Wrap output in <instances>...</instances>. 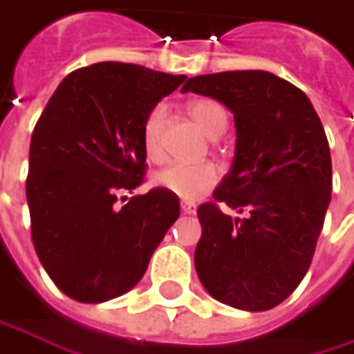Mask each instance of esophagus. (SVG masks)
Instances as JSON below:
<instances>
[{
    "mask_svg": "<svg viewBox=\"0 0 354 354\" xmlns=\"http://www.w3.org/2000/svg\"><path fill=\"white\" fill-rule=\"evenodd\" d=\"M180 209H182L184 214H194V212H196V205L190 203V201H182V203H180Z\"/></svg>",
    "mask_w": 354,
    "mask_h": 354,
    "instance_id": "obj_1",
    "label": "esophagus"
}]
</instances>
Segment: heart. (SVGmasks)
<instances>
[{"label": "heart", "mask_w": 354, "mask_h": 354, "mask_svg": "<svg viewBox=\"0 0 354 354\" xmlns=\"http://www.w3.org/2000/svg\"><path fill=\"white\" fill-rule=\"evenodd\" d=\"M190 117L196 121V125L210 136L216 138L227 129V111L223 105H218L212 99H196L188 105ZM164 117L166 111L162 105L153 107L147 113L142 131L145 156L151 162H160L164 158V144H162V131H164ZM221 172L218 166L212 162H198V164H182L174 162L162 168L156 174V184L172 194H176L184 201H196L203 194H207L210 188L218 182Z\"/></svg>", "instance_id": "b5f03b06"}]
</instances>
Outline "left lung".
<instances>
[{
  "label": "left lung",
  "instance_id": "8db88e82",
  "mask_svg": "<svg viewBox=\"0 0 354 354\" xmlns=\"http://www.w3.org/2000/svg\"><path fill=\"white\" fill-rule=\"evenodd\" d=\"M182 91L225 103L237 127L233 168L214 201L196 210V273L223 304L275 308L304 279L330 203L333 162L320 117L304 91L266 71L201 75ZM218 204L248 216L231 219Z\"/></svg>",
  "mask_w": 354,
  "mask_h": 354
}]
</instances>
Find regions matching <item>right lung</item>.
<instances>
[{
    "instance_id": "add662e5",
    "label": "right lung",
    "mask_w": 354,
    "mask_h": 354,
    "mask_svg": "<svg viewBox=\"0 0 354 354\" xmlns=\"http://www.w3.org/2000/svg\"><path fill=\"white\" fill-rule=\"evenodd\" d=\"M184 81L97 62L71 73L40 115L26 178L32 241L68 298L99 304L129 292L180 216L178 196L160 186L123 207L117 198L144 184L145 117Z\"/></svg>"
}]
</instances>
